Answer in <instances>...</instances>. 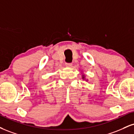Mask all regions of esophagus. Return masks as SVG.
I'll return each mask as SVG.
<instances>
[{
    "label": "esophagus",
    "instance_id": "34e87169",
    "mask_svg": "<svg viewBox=\"0 0 134 134\" xmlns=\"http://www.w3.org/2000/svg\"><path fill=\"white\" fill-rule=\"evenodd\" d=\"M72 64L71 63H66L65 64V66L67 67H72Z\"/></svg>",
    "mask_w": 134,
    "mask_h": 134
}]
</instances>
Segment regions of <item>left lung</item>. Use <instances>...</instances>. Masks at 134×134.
<instances>
[{
  "label": "left lung",
  "mask_w": 134,
  "mask_h": 134,
  "mask_svg": "<svg viewBox=\"0 0 134 134\" xmlns=\"http://www.w3.org/2000/svg\"><path fill=\"white\" fill-rule=\"evenodd\" d=\"M84 75H83V76H82V79H84Z\"/></svg>",
  "instance_id": "obj_1"
}]
</instances>
